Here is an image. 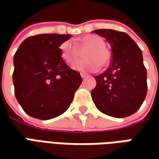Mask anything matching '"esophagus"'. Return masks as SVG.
Here are the masks:
<instances>
[{
	"label": "esophagus",
	"instance_id": "34e87169",
	"mask_svg": "<svg viewBox=\"0 0 159 159\" xmlns=\"http://www.w3.org/2000/svg\"><path fill=\"white\" fill-rule=\"evenodd\" d=\"M80 76H81V78H82V79H84V78H87V77H89V75H88L87 73H83V72H81V73H80Z\"/></svg>",
	"mask_w": 159,
	"mask_h": 159
}]
</instances>
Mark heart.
I'll return each instance as SVG.
<instances>
[{"label":"heart","mask_w":159,"mask_h":159,"mask_svg":"<svg viewBox=\"0 0 159 159\" xmlns=\"http://www.w3.org/2000/svg\"><path fill=\"white\" fill-rule=\"evenodd\" d=\"M72 45L70 42H64L61 45L62 57L67 63H72L79 57V50H84L89 48L84 53V57L88 58L85 60L77 61L73 64V69L77 70H90L95 71L100 66H105L110 61V53L108 52L103 40L96 35H87L81 40L74 42Z\"/></svg>","instance_id":"heart-1"}]
</instances>
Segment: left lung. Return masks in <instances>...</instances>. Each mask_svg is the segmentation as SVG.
<instances>
[{
    "label": "left lung",
    "mask_w": 159,
    "mask_h": 159,
    "mask_svg": "<svg viewBox=\"0 0 159 159\" xmlns=\"http://www.w3.org/2000/svg\"><path fill=\"white\" fill-rule=\"evenodd\" d=\"M93 33L105 38L112 50L110 67L95 77L92 99L101 112L125 118L136 112L147 94V70L143 52L131 37L123 32L99 29Z\"/></svg>",
    "instance_id": "8db88e82"
}]
</instances>
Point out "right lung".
Listing matches in <instances>:
<instances>
[{
  "label": "right lung",
  "mask_w": 159,
  "mask_h": 159,
  "mask_svg": "<svg viewBox=\"0 0 159 159\" xmlns=\"http://www.w3.org/2000/svg\"><path fill=\"white\" fill-rule=\"evenodd\" d=\"M70 34H44L28 37L14 56L15 95L23 110L48 120L69 108L82 82L80 72L62 58L60 46Z\"/></svg>",
  "instance_id": "add662e5"
}]
</instances>
